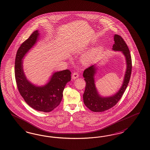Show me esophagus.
Masks as SVG:
<instances>
[{
	"instance_id": "obj_1",
	"label": "esophagus",
	"mask_w": 150,
	"mask_h": 150,
	"mask_svg": "<svg viewBox=\"0 0 150 150\" xmlns=\"http://www.w3.org/2000/svg\"><path fill=\"white\" fill-rule=\"evenodd\" d=\"M79 76V74L76 73V72H75V73H73V74H72V79H76L78 78Z\"/></svg>"
}]
</instances>
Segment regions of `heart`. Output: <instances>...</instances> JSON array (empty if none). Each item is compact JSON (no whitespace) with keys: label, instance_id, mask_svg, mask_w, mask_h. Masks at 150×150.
Listing matches in <instances>:
<instances>
[{"label":"heart","instance_id":"obj_1","mask_svg":"<svg viewBox=\"0 0 150 150\" xmlns=\"http://www.w3.org/2000/svg\"><path fill=\"white\" fill-rule=\"evenodd\" d=\"M97 53V52L96 50H91L82 57V62L85 64L91 63L95 58Z\"/></svg>","mask_w":150,"mask_h":150}]
</instances>
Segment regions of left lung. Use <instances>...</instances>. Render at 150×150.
<instances>
[{"label": "left lung", "instance_id": "obj_1", "mask_svg": "<svg viewBox=\"0 0 150 150\" xmlns=\"http://www.w3.org/2000/svg\"><path fill=\"white\" fill-rule=\"evenodd\" d=\"M114 44L113 45L112 50L115 51L122 52L125 57L127 63V70L123 85L118 92L113 96L107 97H102L98 94L96 88L94 79L97 70L95 65H93L86 69L83 73V76L86 82L85 90L83 95V102L88 109L94 112H103L111 108L116 105L122 97L130 81L132 73V62L129 48L123 38L118 35H114Z\"/></svg>", "mask_w": 150, "mask_h": 150}]
</instances>
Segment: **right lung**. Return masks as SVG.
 Wrapping results in <instances>:
<instances>
[{"mask_svg": "<svg viewBox=\"0 0 150 150\" xmlns=\"http://www.w3.org/2000/svg\"><path fill=\"white\" fill-rule=\"evenodd\" d=\"M38 36V31H34L18 48L15 58V76L18 91L27 105L38 111L50 112L61 102L64 89L71 80V73L68 69L55 72L43 86H36L27 80L23 70L22 59L36 43Z\"/></svg>", "mask_w": 150, "mask_h": 150, "instance_id": "right-lung-1", "label": "right lung"}]
</instances>
